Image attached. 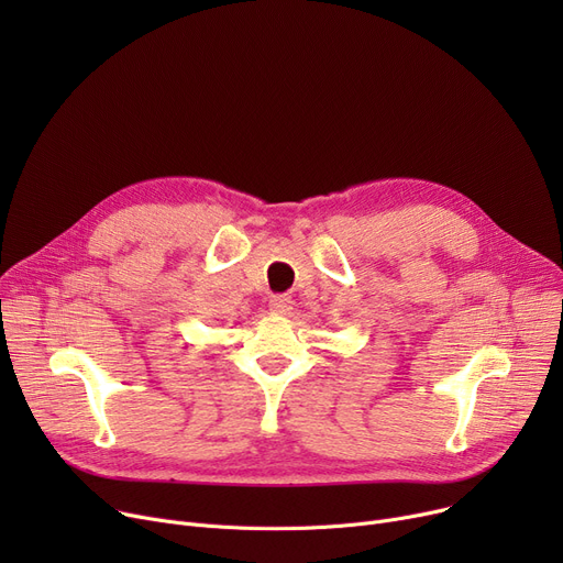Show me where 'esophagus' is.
I'll return each instance as SVG.
<instances>
[{
    "instance_id": "esophagus-1",
    "label": "esophagus",
    "mask_w": 563,
    "mask_h": 563,
    "mask_svg": "<svg viewBox=\"0 0 563 563\" xmlns=\"http://www.w3.org/2000/svg\"><path fill=\"white\" fill-rule=\"evenodd\" d=\"M269 310L274 314H287L291 310V299L285 297V294H278V297L269 299Z\"/></svg>"
}]
</instances>
